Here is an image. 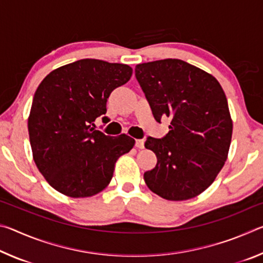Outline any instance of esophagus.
Wrapping results in <instances>:
<instances>
[{
	"mask_svg": "<svg viewBox=\"0 0 263 263\" xmlns=\"http://www.w3.org/2000/svg\"><path fill=\"white\" fill-rule=\"evenodd\" d=\"M144 139H137L136 140V147L137 148H144Z\"/></svg>",
	"mask_w": 263,
	"mask_h": 263,
	"instance_id": "1",
	"label": "esophagus"
}]
</instances>
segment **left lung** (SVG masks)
Listing matches in <instances>:
<instances>
[{
    "label": "left lung",
    "mask_w": 263,
    "mask_h": 263,
    "mask_svg": "<svg viewBox=\"0 0 263 263\" xmlns=\"http://www.w3.org/2000/svg\"><path fill=\"white\" fill-rule=\"evenodd\" d=\"M135 72L155 121L171 117L166 136L145 142L158 159L144 174L146 184L168 201L193 198L228 159L232 119L225 92L212 75L180 59L139 64Z\"/></svg>",
    "instance_id": "obj_1"
}]
</instances>
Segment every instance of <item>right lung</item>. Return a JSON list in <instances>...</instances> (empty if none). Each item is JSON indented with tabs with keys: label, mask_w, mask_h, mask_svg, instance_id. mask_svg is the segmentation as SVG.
Instances as JSON below:
<instances>
[{
	"label": "right lung",
	"mask_w": 263,
	"mask_h": 263,
	"mask_svg": "<svg viewBox=\"0 0 263 263\" xmlns=\"http://www.w3.org/2000/svg\"><path fill=\"white\" fill-rule=\"evenodd\" d=\"M132 68L82 59L53 70L39 84L28 130L33 160L48 184L74 198L90 197L110 183L115 163L135 139L105 136L95 119L106 122V101L125 84Z\"/></svg>",
	"instance_id": "1"
}]
</instances>
